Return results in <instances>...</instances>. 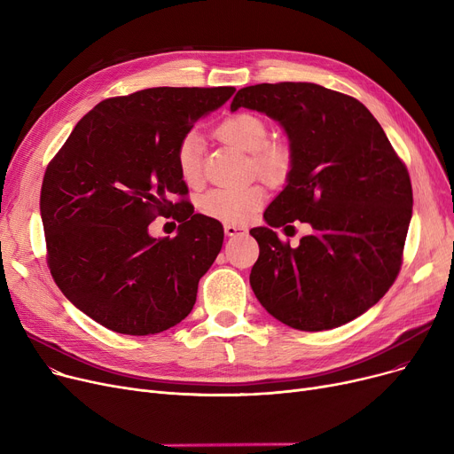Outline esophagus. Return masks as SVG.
<instances>
[{"label":"esophagus","instance_id":"1","mask_svg":"<svg viewBox=\"0 0 454 454\" xmlns=\"http://www.w3.org/2000/svg\"><path fill=\"white\" fill-rule=\"evenodd\" d=\"M247 231V226H241V224H224V233L228 237H235V235H241Z\"/></svg>","mask_w":454,"mask_h":454}]
</instances>
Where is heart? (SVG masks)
I'll return each mask as SVG.
<instances>
[{
    "instance_id": "1",
    "label": "heart",
    "mask_w": 454,
    "mask_h": 454,
    "mask_svg": "<svg viewBox=\"0 0 454 454\" xmlns=\"http://www.w3.org/2000/svg\"><path fill=\"white\" fill-rule=\"evenodd\" d=\"M217 136L235 147L250 154L252 169L267 180H281L289 171L291 153L283 143H267L269 127L255 114L239 112L226 117L217 127ZM202 137L195 132L185 134L176 147V167L182 180L189 187L202 184ZM267 191L261 184H248L243 187L211 189L199 200V209L209 219L226 224L248 223L263 207Z\"/></svg>"
}]
</instances>
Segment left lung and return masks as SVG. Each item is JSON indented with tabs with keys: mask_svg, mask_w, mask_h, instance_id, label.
<instances>
[{
	"mask_svg": "<svg viewBox=\"0 0 454 454\" xmlns=\"http://www.w3.org/2000/svg\"><path fill=\"white\" fill-rule=\"evenodd\" d=\"M269 115L289 137L291 171L252 228L259 257L250 285L267 313L300 331H325L366 313L401 269L412 217L409 171L372 112L313 82L255 84L230 110ZM301 220L314 231L293 249L274 227Z\"/></svg>",
	"mask_w": 454,
	"mask_h": 454,
	"instance_id": "obj_1",
	"label": "left lung"
}]
</instances>
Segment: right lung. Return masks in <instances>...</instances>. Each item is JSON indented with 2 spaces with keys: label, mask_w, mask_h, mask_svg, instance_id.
<instances>
[{
  "label": "right lung",
  "mask_w": 454,
  "mask_h": 454,
  "mask_svg": "<svg viewBox=\"0 0 454 454\" xmlns=\"http://www.w3.org/2000/svg\"><path fill=\"white\" fill-rule=\"evenodd\" d=\"M233 91L163 86L106 99L47 165L40 193L47 263L64 296L91 320L145 337L191 313L224 230L189 202H171L187 195L175 154ZM171 212L177 235L156 240L148 224Z\"/></svg>",
  "instance_id": "obj_1"
}]
</instances>
